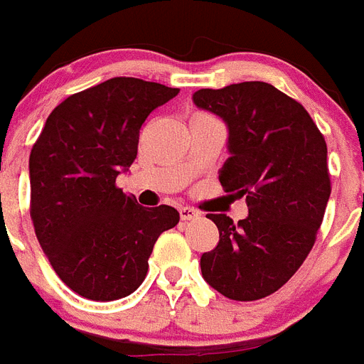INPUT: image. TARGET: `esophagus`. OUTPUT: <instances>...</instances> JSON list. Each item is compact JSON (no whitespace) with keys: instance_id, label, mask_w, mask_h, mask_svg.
<instances>
[{"instance_id":"34e87169","label":"esophagus","mask_w":364,"mask_h":364,"mask_svg":"<svg viewBox=\"0 0 364 364\" xmlns=\"http://www.w3.org/2000/svg\"><path fill=\"white\" fill-rule=\"evenodd\" d=\"M179 217H181V220L188 223V220H194V218L200 217V213L194 211V209L191 208H181L179 209Z\"/></svg>"}]
</instances>
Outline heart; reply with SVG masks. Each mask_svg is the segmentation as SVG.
<instances>
[{
	"label": "heart",
	"mask_w": 364,
	"mask_h": 364,
	"mask_svg": "<svg viewBox=\"0 0 364 364\" xmlns=\"http://www.w3.org/2000/svg\"><path fill=\"white\" fill-rule=\"evenodd\" d=\"M205 117H211V115H205V114H194L191 119H205Z\"/></svg>",
	"instance_id": "1"
}]
</instances>
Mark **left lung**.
Masks as SVG:
<instances>
[{"label":"left lung","mask_w":364,"mask_h":364,"mask_svg":"<svg viewBox=\"0 0 364 364\" xmlns=\"http://www.w3.org/2000/svg\"><path fill=\"white\" fill-rule=\"evenodd\" d=\"M192 100L226 121L232 156L218 179L249 208L237 224L208 215L218 243L202 254L203 279L228 299H264L294 277L316 243L331 196L326 138L303 105L265 82L200 90Z\"/></svg>","instance_id":"obj_1"}]
</instances>
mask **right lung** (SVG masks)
<instances>
[{
  "label": "right lung",
  "mask_w": 364,
  "mask_h": 364,
  "mask_svg": "<svg viewBox=\"0 0 364 364\" xmlns=\"http://www.w3.org/2000/svg\"><path fill=\"white\" fill-rule=\"evenodd\" d=\"M179 93L117 76L58 105L29 155L35 235L58 277L91 301L144 282L155 241L179 223L170 205L141 208L115 185L138 153L147 115Z\"/></svg>",
  "instance_id": "add662e5"
}]
</instances>
